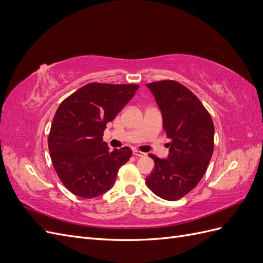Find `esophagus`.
Here are the masks:
<instances>
[{
    "mask_svg": "<svg viewBox=\"0 0 263 263\" xmlns=\"http://www.w3.org/2000/svg\"><path fill=\"white\" fill-rule=\"evenodd\" d=\"M133 154L136 157H145L146 156L145 153H141V151H138V150H134Z\"/></svg>",
    "mask_w": 263,
    "mask_h": 263,
    "instance_id": "esophagus-1",
    "label": "esophagus"
}]
</instances>
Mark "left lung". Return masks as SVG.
Returning a JSON list of instances; mask_svg holds the SVG:
<instances>
[{
    "label": "left lung",
    "instance_id": "obj_1",
    "mask_svg": "<svg viewBox=\"0 0 263 263\" xmlns=\"http://www.w3.org/2000/svg\"><path fill=\"white\" fill-rule=\"evenodd\" d=\"M146 86L161 110L163 129L171 139L168 158L149 155L155 168L146 183L159 197L176 201L192 191L208 169L214 150V124L201 101L184 85L163 80Z\"/></svg>",
    "mask_w": 263,
    "mask_h": 263
}]
</instances>
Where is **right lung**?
Wrapping results in <instances>:
<instances>
[{
  "label": "right lung",
  "mask_w": 263,
  "mask_h": 263,
  "mask_svg": "<svg viewBox=\"0 0 263 263\" xmlns=\"http://www.w3.org/2000/svg\"><path fill=\"white\" fill-rule=\"evenodd\" d=\"M137 84L89 83L63 101L52 119L48 148L59 179L74 195L92 198L112 187L129 160L128 147L109 150L103 141L112 122L138 90Z\"/></svg>",
  "instance_id": "add662e5"
}]
</instances>
